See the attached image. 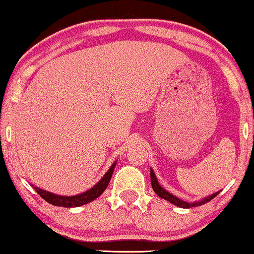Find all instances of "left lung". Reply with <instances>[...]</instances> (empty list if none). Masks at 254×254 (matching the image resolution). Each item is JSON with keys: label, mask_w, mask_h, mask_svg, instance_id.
<instances>
[{"label": "left lung", "mask_w": 254, "mask_h": 254, "mask_svg": "<svg viewBox=\"0 0 254 254\" xmlns=\"http://www.w3.org/2000/svg\"><path fill=\"white\" fill-rule=\"evenodd\" d=\"M150 182H151V186H153V190L157 194V196L161 197L162 199L168 200L170 203L174 204V205L179 206V208H183V209H189V208H193V206L203 205V204L210 202L212 198H215L218 193H220V191H217V192H215V193H212V194H210V196L203 198V199H200V200H196V202H186V200L180 199V198H178L177 196H174V194H172L171 192L166 191L165 189L160 185L159 182H157V178L151 168H150Z\"/></svg>", "instance_id": "1"}]
</instances>
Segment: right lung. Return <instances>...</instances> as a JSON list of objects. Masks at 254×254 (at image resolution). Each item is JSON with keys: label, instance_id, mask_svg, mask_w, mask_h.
<instances>
[{"label": "right lung", "instance_id": "obj_1", "mask_svg": "<svg viewBox=\"0 0 254 254\" xmlns=\"http://www.w3.org/2000/svg\"><path fill=\"white\" fill-rule=\"evenodd\" d=\"M116 164H117V161H115L111 165L109 171L105 173V176L101 178L93 188H90L89 190L84 191L80 194H75V196H62V194L52 193V192L45 191L43 190V189L36 188L34 185L32 186H33L34 190H36L37 193L39 194L43 199H45L46 202L52 204V205L63 206V208H76V206H81L83 205V204L93 202V200L97 199V198L106 190L107 185H109L111 180V177H112L113 171H115Z\"/></svg>", "mask_w": 254, "mask_h": 254}]
</instances>
